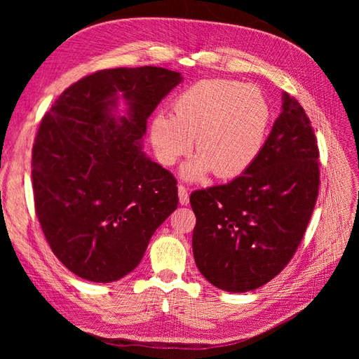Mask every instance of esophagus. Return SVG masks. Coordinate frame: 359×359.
I'll return each instance as SVG.
<instances>
[{"instance_id":"esophagus-1","label":"esophagus","mask_w":359,"mask_h":359,"mask_svg":"<svg viewBox=\"0 0 359 359\" xmlns=\"http://www.w3.org/2000/svg\"><path fill=\"white\" fill-rule=\"evenodd\" d=\"M178 198H180V203L181 205H189V193L187 189L184 186H178Z\"/></svg>"}]
</instances>
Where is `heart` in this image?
Wrapping results in <instances>:
<instances>
[{"mask_svg": "<svg viewBox=\"0 0 359 359\" xmlns=\"http://www.w3.org/2000/svg\"><path fill=\"white\" fill-rule=\"evenodd\" d=\"M173 116L157 114L149 137L161 165H175L196 147L198 156L181 168L184 180L210 172L219 178L241 175L264 148L271 106L256 85L231 79H203L173 100Z\"/></svg>", "mask_w": 359, "mask_h": 359, "instance_id": "1", "label": "heart"}]
</instances>
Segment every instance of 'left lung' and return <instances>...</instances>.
Here are the masks:
<instances>
[{
	"label": "left lung",
	"mask_w": 359,
	"mask_h": 359,
	"mask_svg": "<svg viewBox=\"0 0 359 359\" xmlns=\"http://www.w3.org/2000/svg\"><path fill=\"white\" fill-rule=\"evenodd\" d=\"M256 161L223 186L193 191V256L201 274L240 293L281 273L319 193V149L306 111L287 93Z\"/></svg>",
	"instance_id": "8db88e82"
}]
</instances>
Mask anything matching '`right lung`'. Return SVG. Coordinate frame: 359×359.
Segmentation results:
<instances>
[{"instance_id": "obj_1", "label": "right lung", "mask_w": 359, "mask_h": 359, "mask_svg": "<svg viewBox=\"0 0 359 359\" xmlns=\"http://www.w3.org/2000/svg\"><path fill=\"white\" fill-rule=\"evenodd\" d=\"M181 82L163 67L100 70L43 116L31 163L36 212L53 255L78 277L111 283L132 273L177 210L175 178L142 142L147 119Z\"/></svg>"}]
</instances>
